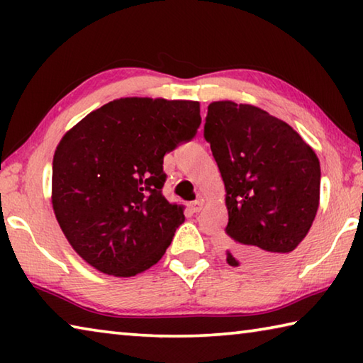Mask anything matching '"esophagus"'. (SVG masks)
<instances>
[{
	"label": "esophagus",
	"instance_id": "esophagus-1",
	"mask_svg": "<svg viewBox=\"0 0 363 363\" xmlns=\"http://www.w3.org/2000/svg\"><path fill=\"white\" fill-rule=\"evenodd\" d=\"M189 208H190V211L192 213H199L201 208H203V200H195V201H190L189 203Z\"/></svg>",
	"mask_w": 363,
	"mask_h": 363
}]
</instances>
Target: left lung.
Wrapping results in <instances>:
<instances>
[{
    "instance_id": "left-lung-1",
    "label": "left lung",
    "mask_w": 363,
    "mask_h": 363,
    "mask_svg": "<svg viewBox=\"0 0 363 363\" xmlns=\"http://www.w3.org/2000/svg\"><path fill=\"white\" fill-rule=\"evenodd\" d=\"M205 139L225 186L227 262L274 266L303 242L320 200V163L290 125L248 104L213 102Z\"/></svg>"
}]
</instances>
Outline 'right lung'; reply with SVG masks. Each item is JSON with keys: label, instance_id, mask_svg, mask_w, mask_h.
<instances>
[{"label": "right lung", "instance_id": "right-lung-1", "mask_svg": "<svg viewBox=\"0 0 363 363\" xmlns=\"http://www.w3.org/2000/svg\"><path fill=\"white\" fill-rule=\"evenodd\" d=\"M200 104L123 97L72 128L52 160V208L94 269L133 277L157 264L184 223L162 194L163 157L195 138Z\"/></svg>", "mask_w": 363, "mask_h": 363}]
</instances>
